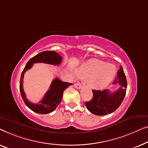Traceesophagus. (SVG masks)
<instances>
[{
  "instance_id": "esophagus-1",
  "label": "esophagus",
  "mask_w": 148,
  "mask_h": 148,
  "mask_svg": "<svg viewBox=\"0 0 148 148\" xmlns=\"http://www.w3.org/2000/svg\"><path fill=\"white\" fill-rule=\"evenodd\" d=\"M74 87L77 89H80L81 88H82V85H81L80 83L77 82V83H76V84H74Z\"/></svg>"
}]
</instances>
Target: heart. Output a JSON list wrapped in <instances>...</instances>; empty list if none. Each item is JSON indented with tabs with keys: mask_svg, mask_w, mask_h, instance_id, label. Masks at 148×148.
Segmentation results:
<instances>
[{
	"mask_svg": "<svg viewBox=\"0 0 148 148\" xmlns=\"http://www.w3.org/2000/svg\"><path fill=\"white\" fill-rule=\"evenodd\" d=\"M75 72L83 78H88L87 82L91 88L102 89L113 81L116 70L113 64L92 58L79 66Z\"/></svg>",
	"mask_w": 148,
	"mask_h": 148,
	"instance_id": "b5f03b06",
	"label": "heart"
}]
</instances>
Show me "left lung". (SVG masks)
I'll use <instances>...</instances> for the list:
<instances>
[{"label": "left lung", "instance_id": "obj_1", "mask_svg": "<svg viewBox=\"0 0 148 148\" xmlns=\"http://www.w3.org/2000/svg\"><path fill=\"white\" fill-rule=\"evenodd\" d=\"M113 84H119L120 87L113 92L108 89L102 91L92 90V99L85 103L87 109L90 113L96 115H106L113 113L121 105L127 90L126 77L121 66L117 72Z\"/></svg>", "mask_w": 148, "mask_h": 148}]
</instances>
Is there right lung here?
I'll use <instances>...</instances> for the list:
<instances>
[{
    "label": "right lung",
    "mask_w": 148,
    "mask_h": 148,
    "mask_svg": "<svg viewBox=\"0 0 148 148\" xmlns=\"http://www.w3.org/2000/svg\"><path fill=\"white\" fill-rule=\"evenodd\" d=\"M62 60V56L59 53L54 51H45L35 56L34 57L29 60L27 63L25 67L22 72L20 80V92L22 99L23 100L25 105L31 110L35 113L39 114H47L53 111L56 109L58 105L62 101L63 92L68 86L72 84V83L62 82L56 78L51 82V86L41 101L38 104H33L29 102L27 99L25 93L24 92L23 83V76L27 70L32 67L33 64L35 63H45L52 65H59L61 64Z\"/></svg>",
    "instance_id": "obj_1"
}]
</instances>
